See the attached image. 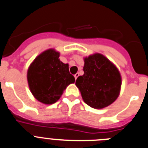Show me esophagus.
Listing matches in <instances>:
<instances>
[{"label": "esophagus", "mask_w": 148, "mask_h": 148, "mask_svg": "<svg viewBox=\"0 0 148 148\" xmlns=\"http://www.w3.org/2000/svg\"><path fill=\"white\" fill-rule=\"evenodd\" d=\"M74 76H75V80L77 79V78H78V76H79V73H77L76 74H75V75H74Z\"/></svg>", "instance_id": "obj_1"}]
</instances>
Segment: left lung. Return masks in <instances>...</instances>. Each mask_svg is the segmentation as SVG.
I'll return each mask as SVG.
<instances>
[{
	"mask_svg": "<svg viewBox=\"0 0 148 148\" xmlns=\"http://www.w3.org/2000/svg\"><path fill=\"white\" fill-rule=\"evenodd\" d=\"M84 74L78 77V86L84 101L92 108H103L117 98L121 76L114 65L103 56L95 53L84 59Z\"/></svg>",
	"mask_w": 148,
	"mask_h": 148,
	"instance_id": "left-lung-1",
	"label": "left lung"
}]
</instances>
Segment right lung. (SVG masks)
Segmentation results:
<instances>
[{
  "instance_id": "1",
  "label": "right lung",
  "mask_w": 148,
  "mask_h": 148,
  "mask_svg": "<svg viewBox=\"0 0 148 148\" xmlns=\"http://www.w3.org/2000/svg\"><path fill=\"white\" fill-rule=\"evenodd\" d=\"M59 57V52L47 50L38 56L28 68L27 78L31 92L45 104L56 102L64 89L75 82L68 64L61 62Z\"/></svg>"
}]
</instances>
